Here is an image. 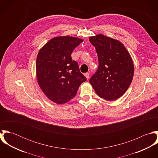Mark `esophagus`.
<instances>
[{"instance_id":"obj_1","label":"esophagus","mask_w":158,"mask_h":158,"mask_svg":"<svg viewBox=\"0 0 158 158\" xmlns=\"http://www.w3.org/2000/svg\"><path fill=\"white\" fill-rule=\"evenodd\" d=\"M85 76L86 77V78L87 79H88V78H89V73H88V72L85 73Z\"/></svg>"}]
</instances>
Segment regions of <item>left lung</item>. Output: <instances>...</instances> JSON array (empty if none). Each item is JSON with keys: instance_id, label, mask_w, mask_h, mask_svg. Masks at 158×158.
Wrapping results in <instances>:
<instances>
[{"instance_id": "8db88e82", "label": "left lung", "mask_w": 158, "mask_h": 158, "mask_svg": "<svg viewBox=\"0 0 158 158\" xmlns=\"http://www.w3.org/2000/svg\"><path fill=\"white\" fill-rule=\"evenodd\" d=\"M95 47L98 68L89 80L90 85L101 98L115 100L128 89L134 75L132 58L119 41L102 34L89 38Z\"/></svg>"}]
</instances>
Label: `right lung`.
Returning a JSON list of instances; mask_svg holds the SVG:
<instances>
[{"mask_svg":"<svg viewBox=\"0 0 158 158\" xmlns=\"http://www.w3.org/2000/svg\"><path fill=\"white\" fill-rule=\"evenodd\" d=\"M83 40L72 36L51 39L39 51L36 72L38 83L45 95L57 104L67 103L86 81L71 54Z\"/></svg>","mask_w":158,"mask_h":158,"instance_id":"right-lung-1","label":"right lung"}]
</instances>
